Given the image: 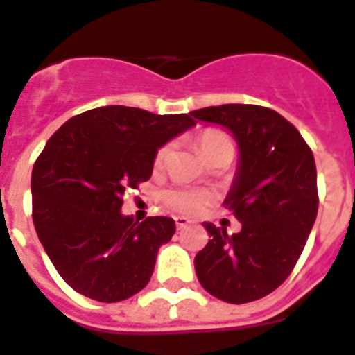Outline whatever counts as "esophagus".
Masks as SVG:
<instances>
[{
    "label": "esophagus",
    "instance_id": "1",
    "mask_svg": "<svg viewBox=\"0 0 355 355\" xmlns=\"http://www.w3.org/2000/svg\"><path fill=\"white\" fill-rule=\"evenodd\" d=\"M175 224H177L178 230H184V227H187L191 224V220L187 217H182V215H178V217H175Z\"/></svg>",
    "mask_w": 355,
    "mask_h": 355
}]
</instances>
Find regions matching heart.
Returning a JSON list of instances; mask_svg holds the SVG:
<instances>
[{"instance_id":"1","label":"heart","mask_w":355,"mask_h":355,"mask_svg":"<svg viewBox=\"0 0 355 355\" xmlns=\"http://www.w3.org/2000/svg\"><path fill=\"white\" fill-rule=\"evenodd\" d=\"M197 148L200 157L204 160H211L215 157H233L235 146L230 135H226L220 129H204L197 137ZM168 155V148H160L157 153V164H160ZM211 195L207 191H198V189H169L164 193V202L171 209L180 213H198L209 204Z\"/></svg>"}]
</instances>
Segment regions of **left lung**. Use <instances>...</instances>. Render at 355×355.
Wrapping results in <instances>:
<instances>
[{
	"instance_id": "left-lung-1",
	"label": "left lung",
	"mask_w": 355,
	"mask_h": 355,
	"mask_svg": "<svg viewBox=\"0 0 355 355\" xmlns=\"http://www.w3.org/2000/svg\"><path fill=\"white\" fill-rule=\"evenodd\" d=\"M189 114L237 140L239 166L224 206L243 224L227 235L204 223L209 241L195 257V272L220 301H257L292 273L318 217L312 149L286 118L261 105L226 103Z\"/></svg>"
}]
</instances>
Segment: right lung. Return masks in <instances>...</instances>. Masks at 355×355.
Returning <instances> with one entry per match:
<instances>
[{"mask_svg":"<svg viewBox=\"0 0 355 355\" xmlns=\"http://www.w3.org/2000/svg\"><path fill=\"white\" fill-rule=\"evenodd\" d=\"M193 125L189 114L105 105L73 116L49 138L33 169V220L51 262L78 293L118 302L148 284L175 220L138 223L120 211L122 197L149 180L158 149Z\"/></svg>","mask_w":355,"mask_h":355,"instance_id":"1","label":"right lung"}]
</instances>
